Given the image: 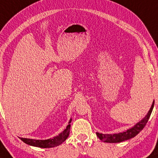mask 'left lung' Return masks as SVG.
<instances>
[{
	"label": "left lung",
	"instance_id": "obj_1",
	"mask_svg": "<svg viewBox=\"0 0 158 158\" xmlns=\"http://www.w3.org/2000/svg\"><path fill=\"white\" fill-rule=\"evenodd\" d=\"M154 104H155V101L153 102L152 107L150 108V110L148 111V114L146 115V117L143 118V120H141L140 122H138L136 125H134L132 128L128 129L125 132L122 133H118V134H99V133H96L97 136L99 139L102 141L105 142V143H120V142L127 140V139H131V138L134 137V136L137 135L139 132L144 128V127L146 126V123L148 122L149 117L151 116V113L152 112V110H153Z\"/></svg>",
	"mask_w": 158,
	"mask_h": 158
}]
</instances>
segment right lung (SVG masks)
<instances>
[{
  "label": "right lung",
  "mask_w": 158,
  "mask_h": 158,
  "mask_svg": "<svg viewBox=\"0 0 158 158\" xmlns=\"http://www.w3.org/2000/svg\"><path fill=\"white\" fill-rule=\"evenodd\" d=\"M72 122V118L69 122V125H67L66 128L63 132L60 133L59 135L54 136L52 139H45V140H40V139H27V138H21V139L26 144L30 146L40 147V148H51L56 146H59L63 142H64L69 136L70 131V123Z\"/></svg>",
  "instance_id": "add662e5"
}]
</instances>
